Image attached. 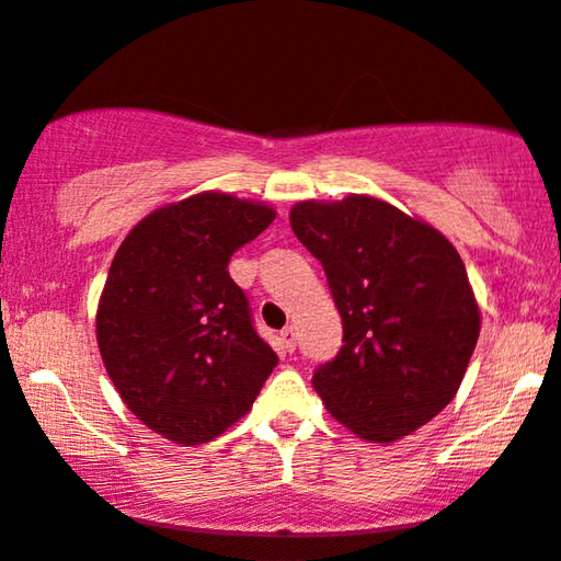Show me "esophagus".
Here are the masks:
<instances>
[{"instance_id":"34e87169","label":"esophagus","mask_w":561,"mask_h":561,"mask_svg":"<svg viewBox=\"0 0 561 561\" xmlns=\"http://www.w3.org/2000/svg\"><path fill=\"white\" fill-rule=\"evenodd\" d=\"M279 346H282V351H287V354H293V351H295V328H285V331L279 333Z\"/></svg>"}]
</instances>
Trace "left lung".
<instances>
[{"label": "left lung", "mask_w": 561, "mask_h": 561, "mask_svg": "<svg viewBox=\"0 0 561 561\" xmlns=\"http://www.w3.org/2000/svg\"><path fill=\"white\" fill-rule=\"evenodd\" d=\"M289 226L323 264L343 320L339 356L312 387L364 442L410 436L454 400L480 339L459 251L431 222L369 194L302 199Z\"/></svg>", "instance_id": "8db88e82"}]
</instances>
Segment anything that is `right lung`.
Listing matches in <instances>:
<instances>
[{"label": "right lung", "mask_w": 561, "mask_h": 561, "mask_svg": "<svg viewBox=\"0 0 561 561\" xmlns=\"http://www.w3.org/2000/svg\"><path fill=\"white\" fill-rule=\"evenodd\" d=\"M274 218L264 203L197 192L146 215L112 259L96 346L130 413L169 442L218 438L279 362L228 274L233 251Z\"/></svg>", "instance_id": "obj_1"}]
</instances>
